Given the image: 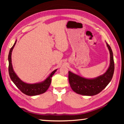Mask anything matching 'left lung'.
Wrapping results in <instances>:
<instances>
[{
  "label": "left lung",
  "mask_w": 124,
  "mask_h": 124,
  "mask_svg": "<svg viewBox=\"0 0 124 124\" xmlns=\"http://www.w3.org/2000/svg\"><path fill=\"white\" fill-rule=\"evenodd\" d=\"M110 53V64L103 74L93 79H87L69 71L68 79L72 89L78 94L84 96H94L101 92L112 80L114 71V62L112 49L107 43Z\"/></svg>",
  "instance_id": "8db88e82"
}]
</instances>
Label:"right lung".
Segmentation results:
<instances>
[{
	"instance_id": "obj_1",
	"label": "right lung",
	"mask_w": 124,
	"mask_h": 124,
	"mask_svg": "<svg viewBox=\"0 0 124 124\" xmlns=\"http://www.w3.org/2000/svg\"><path fill=\"white\" fill-rule=\"evenodd\" d=\"M16 41L17 40H16V41L15 42L14 45L12 46V47L10 49L9 56H8V60H9V73L10 78H11L12 82L15 84V85L17 87L22 93H24L25 95L28 96H35L44 93L49 89L51 83V77L54 74V73L56 72L57 70H55L53 72H52L51 74L49 75V76L44 81H42V82L35 84H28L23 82V81H22L18 77L15 72H14L11 63L12 51L15 45L16 44Z\"/></svg>"
}]
</instances>
